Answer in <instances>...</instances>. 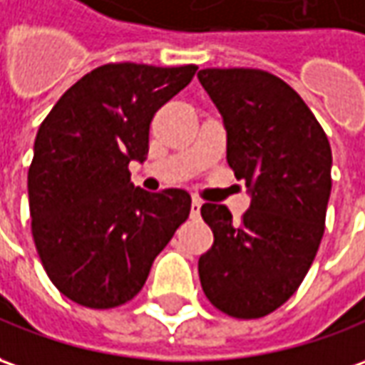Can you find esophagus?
<instances>
[{
    "instance_id": "34e87169",
    "label": "esophagus",
    "mask_w": 365,
    "mask_h": 365,
    "mask_svg": "<svg viewBox=\"0 0 365 365\" xmlns=\"http://www.w3.org/2000/svg\"><path fill=\"white\" fill-rule=\"evenodd\" d=\"M200 210H202V202L193 197L192 207H190V215H192V217H197V215H200Z\"/></svg>"
}]
</instances>
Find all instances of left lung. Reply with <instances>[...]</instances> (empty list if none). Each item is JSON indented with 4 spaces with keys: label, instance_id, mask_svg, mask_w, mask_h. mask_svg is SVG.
Instances as JSON below:
<instances>
[{
    "label": "left lung",
    "instance_id": "obj_1",
    "mask_svg": "<svg viewBox=\"0 0 365 365\" xmlns=\"http://www.w3.org/2000/svg\"><path fill=\"white\" fill-rule=\"evenodd\" d=\"M224 118L227 163L252 193L240 224L203 203L214 245L200 257L203 294L232 318H264L304 282L326 230L331 148L316 115L284 79L264 69L197 73Z\"/></svg>",
    "mask_w": 365,
    "mask_h": 365
}]
</instances>
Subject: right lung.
Returning <instances> with one entry per match:
<instances>
[{
    "mask_svg": "<svg viewBox=\"0 0 365 365\" xmlns=\"http://www.w3.org/2000/svg\"><path fill=\"white\" fill-rule=\"evenodd\" d=\"M195 71L193 63L99 66L39 125L27 172L31 234L49 279L79 306L110 309L138 296L190 215V193L135 187L130 162L145 160L155 111Z\"/></svg>",
    "mask_w": 365,
    "mask_h": 365,
    "instance_id": "1",
    "label": "right lung"
}]
</instances>
